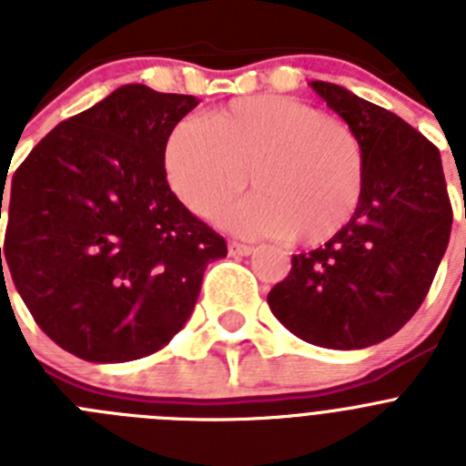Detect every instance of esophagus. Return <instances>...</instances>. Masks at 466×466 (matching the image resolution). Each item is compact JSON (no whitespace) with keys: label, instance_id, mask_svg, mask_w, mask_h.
Returning a JSON list of instances; mask_svg holds the SVG:
<instances>
[{"label":"esophagus","instance_id":"1","mask_svg":"<svg viewBox=\"0 0 466 466\" xmlns=\"http://www.w3.org/2000/svg\"><path fill=\"white\" fill-rule=\"evenodd\" d=\"M254 252L252 245H242V242H230L228 254L230 257H249Z\"/></svg>","mask_w":466,"mask_h":466}]
</instances>
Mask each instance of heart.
<instances>
[{
  "mask_svg": "<svg viewBox=\"0 0 466 466\" xmlns=\"http://www.w3.org/2000/svg\"><path fill=\"white\" fill-rule=\"evenodd\" d=\"M163 170L175 196L203 219H214L252 179L257 191L224 214L230 230L319 245L355 214L364 154L339 118L287 95H249L205 121L175 123Z\"/></svg>",
  "mask_w": 466,
  "mask_h": 466,
  "instance_id": "b5f03b06",
  "label": "heart"
}]
</instances>
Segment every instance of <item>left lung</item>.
<instances>
[{"label":"left lung","instance_id":"1","mask_svg":"<svg viewBox=\"0 0 466 466\" xmlns=\"http://www.w3.org/2000/svg\"><path fill=\"white\" fill-rule=\"evenodd\" d=\"M310 86L360 139L364 184L348 224L291 257L268 306L306 343L361 350L394 336L422 306L451 240L452 209L430 139L343 86Z\"/></svg>","mask_w":466,"mask_h":466}]
</instances>
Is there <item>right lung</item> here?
Listing matches in <instances>:
<instances>
[{
	"mask_svg": "<svg viewBox=\"0 0 466 466\" xmlns=\"http://www.w3.org/2000/svg\"><path fill=\"white\" fill-rule=\"evenodd\" d=\"M198 102L121 86L53 127L15 170L2 273L41 331L81 360L118 364L170 343L208 263L226 257L163 170L167 133Z\"/></svg>",
	"mask_w": 466,
	"mask_h": 466,
	"instance_id": "obj_1",
	"label": "right lung"
}]
</instances>
